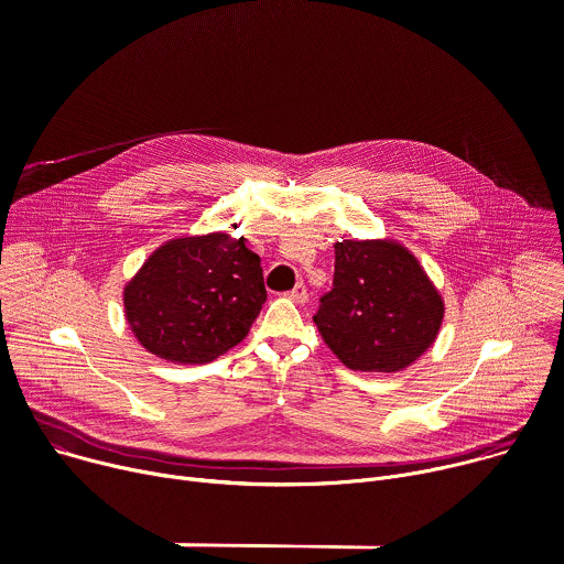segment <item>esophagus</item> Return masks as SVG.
<instances>
[{"mask_svg":"<svg viewBox=\"0 0 564 564\" xmlns=\"http://www.w3.org/2000/svg\"><path fill=\"white\" fill-rule=\"evenodd\" d=\"M288 296H290L292 301H296V303H305V301H308V288H305V283H296V285L288 292Z\"/></svg>","mask_w":564,"mask_h":564,"instance_id":"obj_1","label":"esophagus"}]
</instances>
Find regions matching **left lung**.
Instances as JSON below:
<instances>
[{
    "mask_svg": "<svg viewBox=\"0 0 564 564\" xmlns=\"http://www.w3.org/2000/svg\"><path fill=\"white\" fill-rule=\"evenodd\" d=\"M443 299L402 245H335L333 288L313 317L324 341L352 371H402L432 346Z\"/></svg>",
    "mask_w": 564,
    "mask_h": 564,
    "instance_id": "obj_1",
    "label": "left lung"
}]
</instances>
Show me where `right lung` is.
<instances>
[{
	"mask_svg": "<svg viewBox=\"0 0 564 564\" xmlns=\"http://www.w3.org/2000/svg\"><path fill=\"white\" fill-rule=\"evenodd\" d=\"M265 299L259 253L227 234L162 245L123 292L141 346L182 365L214 362L242 341Z\"/></svg>",
	"mask_w": 564,
	"mask_h": 564,
	"instance_id": "obj_1",
	"label": "right lung"
}]
</instances>
